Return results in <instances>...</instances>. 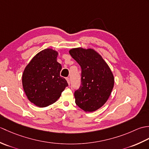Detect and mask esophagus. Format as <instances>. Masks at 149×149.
<instances>
[{
  "instance_id": "1",
  "label": "esophagus",
  "mask_w": 149,
  "mask_h": 149,
  "mask_svg": "<svg viewBox=\"0 0 149 149\" xmlns=\"http://www.w3.org/2000/svg\"><path fill=\"white\" fill-rule=\"evenodd\" d=\"M66 81H67L68 84L70 85V79H69L68 77H67V78H66Z\"/></svg>"
}]
</instances>
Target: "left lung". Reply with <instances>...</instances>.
I'll list each match as a JSON object with an SVG mask.
<instances>
[{"label":"left lung","instance_id":"1","mask_svg":"<svg viewBox=\"0 0 149 149\" xmlns=\"http://www.w3.org/2000/svg\"><path fill=\"white\" fill-rule=\"evenodd\" d=\"M81 67V85L75 91V104L86 112L100 108L109 99L115 79L107 63L93 49L82 47L69 50Z\"/></svg>","mask_w":149,"mask_h":149}]
</instances>
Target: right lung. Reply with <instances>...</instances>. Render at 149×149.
<instances>
[{
    "instance_id": "1",
    "label": "right lung",
    "mask_w": 149,
    "mask_h": 149,
    "mask_svg": "<svg viewBox=\"0 0 149 149\" xmlns=\"http://www.w3.org/2000/svg\"><path fill=\"white\" fill-rule=\"evenodd\" d=\"M58 54L50 48L42 50L28 63L22 74V86L27 99L39 107L56 102L68 85L60 76L62 66L57 61Z\"/></svg>"
}]
</instances>
